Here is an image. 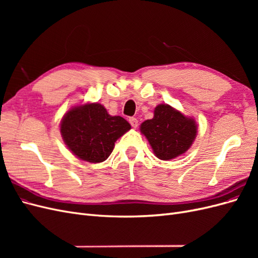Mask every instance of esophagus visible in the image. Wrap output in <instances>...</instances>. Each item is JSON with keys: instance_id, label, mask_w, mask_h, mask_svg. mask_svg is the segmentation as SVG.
Masks as SVG:
<instances>
[{"instance_id": "34e87169", "label": "esophagus", "mask_w": 258, "mask_h": 258, "mask_svg": "<svg viewBox=\"0 0 258 258\" xmlns=\"http://www.w3.org/2000/svg\"><path fill=\"white\" fill-rule=\"evenodd\" d=\"M129 122H130V124L134 128H137L138 127V119L136 118V117H130L129 118Z\"/></svg>"}]
</instances>
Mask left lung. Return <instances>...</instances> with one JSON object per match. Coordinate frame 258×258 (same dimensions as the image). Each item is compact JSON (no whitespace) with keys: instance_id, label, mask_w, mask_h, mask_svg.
<instances>
[{"instance_id":"left-lung-1","label":"left lung","mask_w":258,"mask_h":258,"mask_svg":"<svg viewBox=\"0 0 258 258\" xmlns=\"http://www.w3.org/2000/svg\"><path fill=\"white\" fill-rule=\"evenodd\" d=\"M150 142L154 154L161 160L173 159L184 154L197 135V124L168 104H159L154 117L140 127Z\"/></svg>"}]
</instances>
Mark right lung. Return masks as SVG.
Here are the masks:
<instances>
[{"label":"right lung","instance_id":"1","mask_svg":"<svg viewBox=\"0 0 258 258\" xmlns=\"http://www.w3.org/2000/svg\"><path fill=\"white\" fill-rule=\"evenodd\" d=\"M130 128L126 119L111 116L103 105L88 103L74 106L63 116L60 132L76 157L97 163L108 158L117 139Z\"/></svg>","mask_w":258,"mask_h":258}]
</instances>
